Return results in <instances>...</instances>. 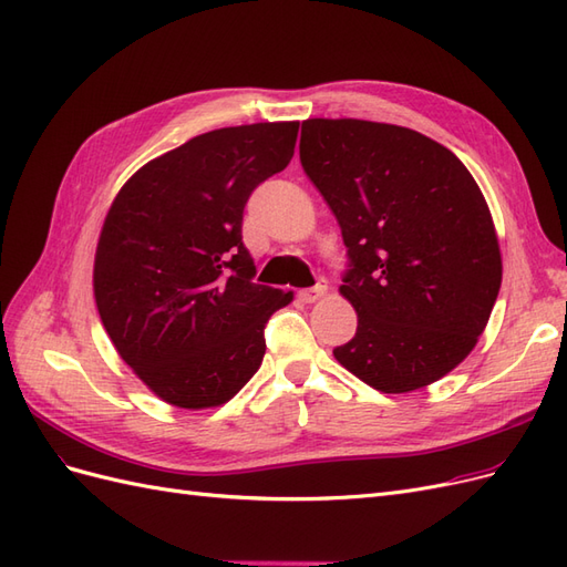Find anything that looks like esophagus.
Segmentation results:
<instances>
[{
    "label": "esophagus",
    "instance_id": "1",
    "mask_svg": "<svg viewBox=\"0 0 567 567\" xmlns=\"http://www.w3.org/2000/svg\"><path fill=\"white\" fill-rule=\"evenodd\" d=\"M326 290H329V286H326V281L321 279L315 288H302L300 293H298V298L302 302H317V300H321L326 296Z\"/></svg>",
    "mask_w": 567,
    "mask_h": 567
}]
</instances>
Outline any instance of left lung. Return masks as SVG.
I'll return each mask as SVG.
<instances>
[{"mask_svg": "<svg viewBox=\"0 0 567 567\" xmlns=\"http://www.w3.org/2000/svg\"><path fill=\"white\" fill-rule=\"evenodd\" d=\"M300 163L333 210L357 333L333 357L400 394L447 375L475 348L502 286L483 192L450 148L354 117L302 123Z\"/></svg>", "mask_w": 567, "mask_h": 567, "instance_id": "8db88e82", "label": "left lung"}]
</instances>
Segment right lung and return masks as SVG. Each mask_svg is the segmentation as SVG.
<instances>
[{"instance_id": "1", "label": "right lung", "mask_w": 567, "mask_h": 567, "mask_svg": "<svg viewBox=\"0 0 567 567\" xmlns=\"http://www.w3.org/2000/svg\"><path fill=\"white\" fill-rule=\"evenodd\" d=\"M300 123L194 136L120 188L94 257L99 317L117 354L167 404L229 402L265 357V323L293 300L255 284L244 208L293 158Z\"/></svg>"}]
</instances>
